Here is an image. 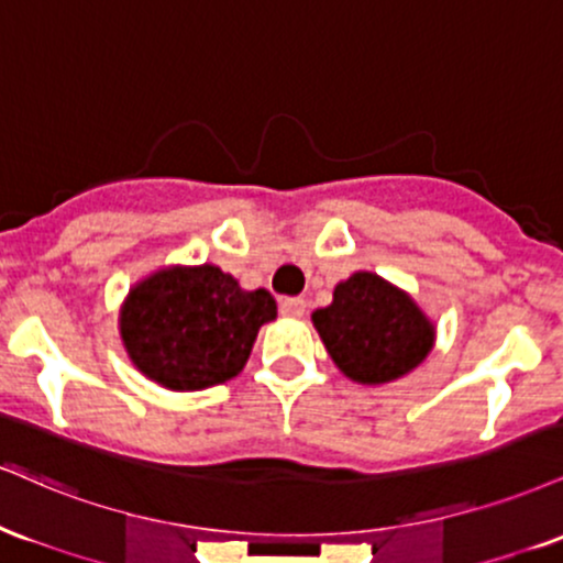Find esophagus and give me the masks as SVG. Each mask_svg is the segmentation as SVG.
Returning <instances> with one entry per match:
<instances>
[{
    "instance_id": "1",
    "label": "esophagus",
    "mask_w": 563,
    "mask_h": 563,
    "mask_svg": "<svg viewBox=\"0 0 563 563\" xmlns=\"http://www.w3.org/2000/svg\"><path fill=\"white\" fill-rule=\"evenodd\" d=\"M279 313L284 319H300V316L306 313V300H302V297H282Z\"/></svg>"
}]
</instances>
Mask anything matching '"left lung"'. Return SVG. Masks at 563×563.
Listing matches in <instances>:
<instances>
[{"instance_id":"obj_1","label":"left lung","mask_w":563,"mask_h":563,"mask_svg":"<svg viewBox=\"0 0 563 563\" xmlns=\"http://www.w3.org/2000/svg\"><path fill=\"white\" fill-rule=\"evenodd\" d=\"M313 327L336 368L361 385L398 379L434 345V327L411 297L368 271L336 284L332 306L316 310Z\"/></svg>"}]
</instances>
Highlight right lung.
Wrapping results in <instances>:
<instances>
[{"instance_id":"obj_1","label":"right lung","mask_w":563,"mask_h":563,"mask_svg":"<svg viewBox=\"0 0 563 563\" xmlns=\"http://www.w3.org/2000/svg\"><path fill=\"white\" fill-rule=\"evenodd\" d=\"M276 319L266 289L244 292L216 266L165 268L136 284L121 310L129 358L168 389L221 385L244 368L257 329Z\"/></svg>"}]
</instances>
